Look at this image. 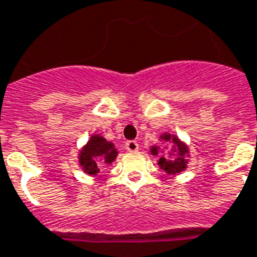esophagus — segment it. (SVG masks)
<instances>
[{"label":"esophagus","instance_id":"esophagus-1","mask_svg":"<svg viewBox=\"0 0 257 257\" xmlns=\"http://www.w3.org/2000/svg\"><path fill=\"white\" fill-rule=\"evenodd\" d=\"M125 148L128 150L129 153H136L139 150V144L138 142H135V140H129L125 143Z\"/></svg>","mask_w":257,"mask_h":257}]
</instances>
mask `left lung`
Here are the masks:
<instances>
[{
  "label": "left lung",
  "instance_id": "obj_1",
  "mask_svg": "<svg viewBox=\"0 0 257 257\" xmlns=\"http://www.w3.org/2000/svg\"><path fill=\"white\" fill-rule=\"evenodd\" d=\"M161 140L163 142H170L174 146L172 147V151H169L166 157H161L158 161V165L161 169H163L167 174H177L181 173L182 170H185L187 167V155H188V147L185 143L180 142V139L173 135L163 134L161 136ZM151 154L153 155H158L159 154V147L154 146L151 147Z\"/></svg>",
  "mask_w": 257,
  "mask_h": 257
}]
</instances>
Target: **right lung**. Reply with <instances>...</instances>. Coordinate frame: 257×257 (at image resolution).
Segmentation results:
<instances>
[{
  "mask_svg": "<svg viewBox=\"0 0 257 257\" xmlns=\"http://www.w3.org/2000/svg\"><path fill=\"white\" fill-rule=\"evenodd\" d=\"M117 154L118 153L111 142H107L99 135H92L79 154V162L87 174L95 176L99 173L100 166L113 163Z\"/></svg>",
  "mask_w": 257,
  "mask_h": 257,
  "instance_id": "right-lung-1",
  "label": "right lung"
}]
</instances>
